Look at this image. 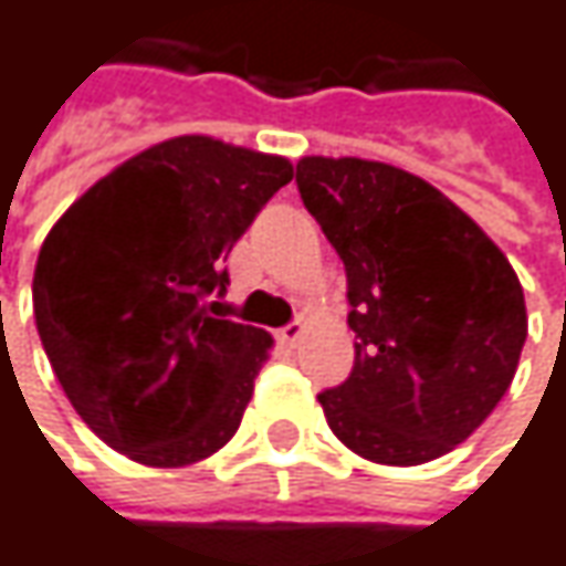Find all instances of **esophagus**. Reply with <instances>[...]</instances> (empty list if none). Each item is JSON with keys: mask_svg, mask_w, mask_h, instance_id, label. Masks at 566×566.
Wrapping results in <instances>:
<instances>
[{"mask_svg": "<svg viewBox=\"0 0 566 566\" xmlns=\"http://www.w3.org/2000/svg\"><path fill=\"white\" fill-rule=\"evenodd\" d=\"M301 337H304V324H301V321H291L287 327L279 331V340H282L284 347H297V344H301Z\"/></svg>", "mask_w": 566, "mask_h": 566, "instance_id": "esophagus-1", "label": "esophagus"}]
</instances>
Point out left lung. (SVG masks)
I'll use <instances>...</instances> for the list:
<instances>
[{
    "instance_id": "left-lung-1",
    "label": "left lung",
    "mask_w": 566,
    "mask_h": 566,
    "mask_svg": "<svg viewBox=\"0 0 566 566\" xmlns=\"http://www.w3.org/2000/svg\"><path fill=\"white\" fill-rule=\"evenodd\" d=\"M304 209L347 272L350 377L317 394L327 426L380 465H422L465 442L509 394L527 337L502 249L436 186L357 160L304 157Z\"/></svg>"
}]
</instances>
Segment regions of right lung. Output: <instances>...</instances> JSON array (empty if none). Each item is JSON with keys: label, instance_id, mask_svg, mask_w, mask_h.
Returning <instances> with one entry per match:
<instances>
[{"label": "right lung", "instance_id": "1", "mask_svg": "<svg viewBox=\"0 0 566 566\" xmlns=\"http://www.w3.org/2000/svg\"><path fill=\"white\" fill-rule=\"evenodd\" d=\"M291 172L284 157L172 137L52 226L32 282L39 337L111 449L179 469L235 436L272 337L212 317V294H226V255Z\"/></svg>", "mask_w": 566, "mask_h": 566}]
</instances>
